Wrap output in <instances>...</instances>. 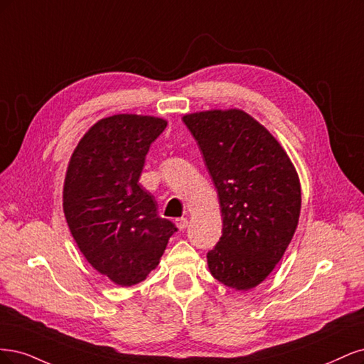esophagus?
Segmentation results:
<instances>
[{"instance_id":"1","label":"esophagus","mask_w":364,"mask_h":364,"mask_svg":"<svg viewBox=\"0 0 364 364\" xmlns=\"http://www.w3.org/2000/svg\"><path fill=\"white\" fill-rule=\"evenodd\" d=\"M175 225L178 227V230H184L186 227H187V218H178V219H175Z\"/></svg>"}]
</instances>
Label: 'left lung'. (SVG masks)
<instances>
[{
	"instance_id": "1",
	"label": "left lung",
	"mask_w": 364,
	"mask_h": 364,
	"mask_svg": "<svg viewBox=\"0 0 364 364\" xmlns=\"http://www.w3.org/2000/svg\"><path fill=\"white\" fill-rule=\"evenodd\" d=\"M218 191L222 236L207 252L212 275L248 290L272 272L296 230L301 186L275 137L242 110L186 114Z\"/></svg>"
}]
</instances>
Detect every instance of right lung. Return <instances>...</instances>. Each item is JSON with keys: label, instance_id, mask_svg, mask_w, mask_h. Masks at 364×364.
Returning a JSON list of instances; mask_svg holds the SVG:
<instances>
[{"label": "right lung", "instance_id": "add662e5", "mask_svg": "<svg viewBox=\"0 0 364 364\" xmlns=\"http://www.w3.org/2000/svg\"><path fill=\"white\" fill-rule=\"evenodd\" d=\"M166 125L152 116L104 118L69 161L63 187L69 230L87 262L119 286L145 279L178 231L139 184L148 151Z\"/></svg>", "mask_w": 364, "mask_h": 364}]
</instances>
